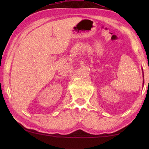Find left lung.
<instances>
[{
    "label": "left lung",
    "instance_id": "left-lung-1",
    "mask_svg": "<svg viewBox=\"0 0 149 149\" xmlns=\"http://www.w3.org/2000/svg\"><path fill=\"white\" fill-rule=\"evenodd\" d=\"M142 70H143V69H142ZM143 77H144V76H143ZM143 84H144V81H143Z\"/></svg>",
    "mask_w": 149,
    "mask_h": 149
}]
</instances>
